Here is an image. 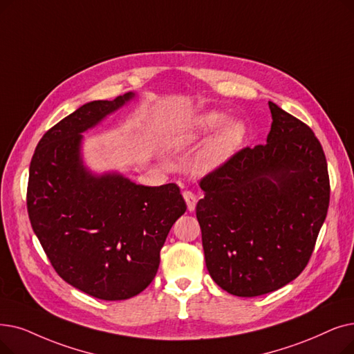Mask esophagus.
Listing matches in <instances>:
<instances>
[{
  "label": "esophagus",
  "mask_w": 354,
  "mask_h": 354,
  "mask_svg": "<svg viewBox=\"0 0 354 354\" xmlns=\"http://www.w3.org/2000/svg\"><path fill=\"white\" fill-rule=\"evenodd\" d=\"M183 199H185L187 203V207L189 211H194L195 209V205H196V195L191 191H183Z\"/></svg>",
  "instance_id": "obj_1"
}]
</instances>
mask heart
I'll list each match as a JSON object with an SVG mask.
<instances>
[{
  "mask_svg": "<svg viewBox=\"0 0 354 354\" xmlns=\"http://www.w3.org/2000/svg\"><path fill=\"white\" fill-rule=\"evenodd\" d=\"M228 121V115L220 111H209L196 117L188 129L183 130L178 137L176 143L179 146H191L207 140L215 131H221L214 137L199 158L198 163L203 169H212L223 163L232 153L241 145L245 136V127L240 121Z\"/></svg>",
  "mask_w": 354,
  "mask_h": 354,
  "instance_id": "obj_1",
  "label": "heart"
}]
</instances>
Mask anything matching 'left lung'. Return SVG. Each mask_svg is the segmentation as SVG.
<instances>
[{"mask_svg":"<svg viewBox=\"0 0 354 354\" xmlns=\"http://www.w3.org/2000/svg\"><path fill=\"white\" fill-rule=\"evenodd\" d=\"M266 145L244 147L199 180L205 265L228 294L259 297L308 265L330 204L324 150L314 131L269 102Z\"/></svg>","mask_w":354,"mask_h":354,"instance_id":"8db88e82","label":"left lung"}]
</instances>
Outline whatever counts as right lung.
I'll return each mask as SVG.
<instances>
[{
	"mask_svg": "<svg viewBox=\"0 0 354 354\" xmlns=\"http://www.w3.org/2000/svg\"><path fill=\"white\" fill-rule=\"evenodd\" d=\"M133 97L80 106L43 134L30 162L27 211L46 256L65 282L105 301L150 285L169 230L187 211L176 183L94 176L81 162V133Z\"/></svg>",
	"mask_w": 354,
	"mask_h": 354,
	"instance_id": "add662e5",
	"label": "right lung"
}]
</instances>
